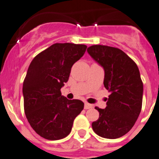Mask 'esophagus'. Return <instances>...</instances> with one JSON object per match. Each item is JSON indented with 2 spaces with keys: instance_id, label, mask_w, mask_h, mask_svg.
I'll use <instances>...</instances> for the list:
<instances>
[{
  "instance_id": "obj_1",
  "label": "esophagus",
  "mask_w": 159,
  "mask_h": 159,
  "mask_svg": "<svg viewBox=\"0 0 159 159\" xmlns=\"http://www.w3.org/2000/svg\"><path fill=\"white\" fill-rule=\"evenodd\" d=\"M92 105L89 104V103L85 102L84 103V109H92Z\"/></svg>"
}]
</instances>
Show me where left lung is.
<instances>
[{
	"label": "left lung",
	"mask_w": 159,
	"mask_h": 159,
	"mask_svg": "<svg viewBox=\"0 0 159 159\" xmlns=\"http://www.w3.org/2000/svg\"><path fill=\"white\" fill-rule=\"evenodd\" d=\"M87 51L104 68L103 84L110 92L107 106L95 108L99 117L92 123V129L102 138H120L131 130L141 111L143 82L139 69L130 57L116 47L93 45Z\"/></svg>",
	"instance_id": "obj_1"
}]
</instances>
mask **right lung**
<instances>
[{
    "mask_svg": "<svg viewBox=\"0 0 159 159\" xmlns=\"http://www.w3.org/2000/svg\"><path fill=\"white\" fill-rule=\"evenodd\" d=\"M84 44L55 43L33 58L23 81L24 110L32 128L50 141L67 137L75 117L84 109L78 99L61 95L70 70L84 55Z\"/></svg>",
    "mask_w": 159,
    "mask_h": 159,
    "instance_id": "add662e5",
    "label": "right lung"
}]
</instances>
